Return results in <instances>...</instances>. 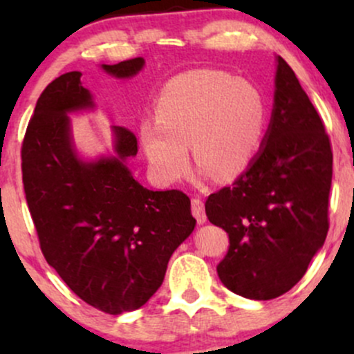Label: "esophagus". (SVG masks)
Wrapping results in <instances>:
<instances>
[{
  "mask_svg": "<svg viewBox=\"0 0 354 354\" xmlns=\"http://www.w3.org/2000/svg\"><path fill=\"white\" fill-rule=\"evenodd\" d=\"M191 213H193V216L196 218V221L200 223V225L206 223V211L201 198H193V200H191Z\"/></svg>",
  "mask_w": 354,
  "mask_h": 354,
  "instance_id": "esophagus-1",
  "label": "esophagus"
}]
</instances>
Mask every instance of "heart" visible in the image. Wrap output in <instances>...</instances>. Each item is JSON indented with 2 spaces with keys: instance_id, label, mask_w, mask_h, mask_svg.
<instances>
[{
  "instance_id": "obj_1",
  "label": "heart",
  "mask_w": 354,
  "mask_h": 354,
  "mask_svg": "<svg viewBox=\"0 0 354 354\" xmlns=\"http://www.w3.org/2000/svg\"><path fill=\"white\" fill-rule=\"evenodd\" d=\"M154 120L141 126V141L161 181L174 183L188 173V145L203 174L231 178L258 151L265 108L246 81L200 70L166 84L154 104Z\"/></svg>"
}]
</instances>
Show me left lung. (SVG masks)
<instances>
[{"label": "left lung", "mask_w": 354, "mask_h": 354, "mask_svg": "<svg viewBox=\"0 0 354 354\" xmlns=\"http://www.w3.org/2000/svg\"><path fill=\"white\" fill-rule=\"evenodd\" d=\"M331 178L323 120L278 56L274 108L261 149L233 185L205 203L206 216L230 238L216 266L230 291L266 301L303 278L330 228Z\"/></svg>", "instance_id": "obj_1"}]
</instances>
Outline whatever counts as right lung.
<instances>
[{
	"mask_svg": "<svg viewBox=\"0 0 354 354\" xmlns=\"http://www.w3.org/2000/svg\"><path fill=\"white\" fill-rule=\"evenodd\" d=\"M143 64L133 58L103 70L129 78ZM89 106L80 71L44 88L24 133L23 186L48 265L89 306L121 315L156 293L196 219L183 191H151L131 176L124 160L138 153V140L124 126H115L116 156L76 158L66 113Z\"/></svg>",
	"mask_w": 354,
	"mask_h": 354,
	"instance_id": "add662e5",
	"label": "right lung"
}]
</instances>
